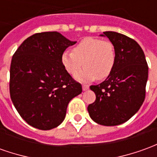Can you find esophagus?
Wrapping results in <instances>:
<instances>
[{
	"label": "esophagus",
	"instance_id": "obj_1",
	"mask_svg": "<svg viewBox=\"0 0 157 157\" xmlns=\"http://www.w3.org/2000/svg\"><path fill=\"white\" fill-rule=\"evenodd\" d=\"M89 88V86L88 85H85V84H83L82 85V90L83 91H86V90H87Z\"/></svg>",
	"mask_w": 157,
	"mask_h": 157
}]
</instances>
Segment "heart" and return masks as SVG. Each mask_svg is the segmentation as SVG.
<instances>
[{"label": "heart", "instance_id": "obj_1", "mask_svg": "<svg viewBox=\"0 0 157 157\" xmlns=\"http://www.w3.org/2000/svg\"><path fill=\"white\" fill-rule=\"evenodd\" d=\"M62 64L69 74L82 82L104 80L113 70L116 53L113 43L96 38H85L75 45L73 52L66 51L61 56Z\"/></svg>", "mask_w": 157, "mask_h": 157}]
</instances>
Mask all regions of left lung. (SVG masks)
I'll return each instance as SVG.
<instances>
[{
	"label": "left lung",
	"instance_id": "1",
	"mask_svg": "<svg viewBox=\"0 0 157 157\" xmlns=\"http://www.w3.org/2000/svg\"><path fill=\"white\" fill-rule=\"evenodd\" d=\"M101 36L113 43L116 61L103 82L90 86L96 100L87 111L97 124L113 126L126 122L141 107L149 68L144 53L134 39L115 32H104Z\"/></svg>",
	"mask_w": 157,
	"mask_h": 157
}]
</instances>
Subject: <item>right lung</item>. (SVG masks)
Masks as SVG:
<instances>
[{
  "instance_id": "obj_1",
  "label": "right lung",
  "mask_w": 157,
  "mask_h": 157,
  "mask_svg": "<svg viewBox=\"0 0 157 157\" xmlns=\"http://www.w3.org/2000/svg\"><path fill=\"white\" fill-rule=\"evenodd\" d=\"M75 43L57 32L35 33L13 54L10 97L21 118L33 127L46 131L58 126L70 101L82 91L61 61L65 50Z\"/></svg>"
}]
</instances>
